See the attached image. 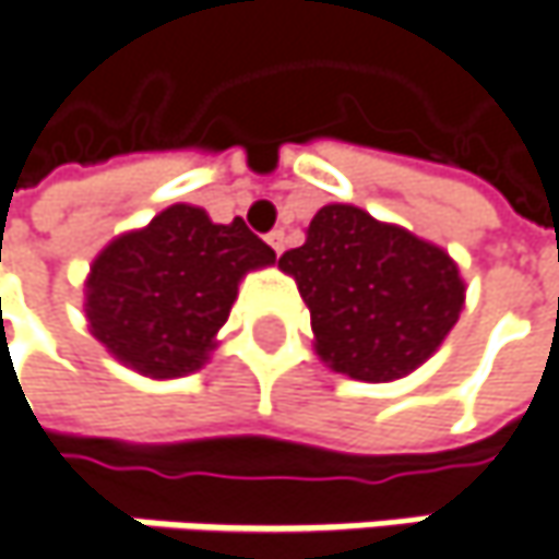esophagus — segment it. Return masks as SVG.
I'll return each instance as SVG.
<instances>
[{"instance_id": "1", "label": "esophagus", "mask_w": 559, "mask_h": 559, "mask_svg": "<svg viewBox=\"0 0 559 559\" xmlns=\"http://www.w3.org/2000/svg\"><path fill=\"white\" fill-rule=\"evenodd\" d=\"M266 245H270L276 254H283V251H286V231H283V228L270 231V235H266Z\"/></svg>"}]
</instances>
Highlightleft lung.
Instances as JSON below:
<instances>
[{"label": "left lung", "mask_w": 559, "mask_h": 559, "mask_svg": "<svg viewBox=\"0 0 559 559\" xmlns=\"http://www.w3.org/2000/svg\"><path fill=\"white\" fill-rule=\"evenodd\" d=\"M280 270L311 311L318 356L356 381L411 376L464 308V280L449 251L353 203L321 206Z\"/></svg>", "instance_id": "8db88e82"}]
</instances>
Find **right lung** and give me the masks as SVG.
I'll use <instances>...</instances> for the list:
<instances>
[{
	"label": "right lung",
	"instance_id": "obj_1",
	"mask_svg": "<svg viewBox=\"0 0 559 559\" xmlns=\"http://www.w3.org/2000/svg\"><path fill=\"white\" fill-rule=\"evenodd\" d=\"M270 263L273 248L241 219L219 225L200 206L175 203L92 260L88 331L140 376H190L216 349L238 283Z\"/></svg>",
	"mask_w": 559,
	"mask_h": 559
}]
</instances>
